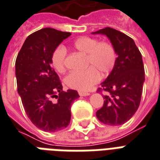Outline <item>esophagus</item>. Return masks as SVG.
<instances>
[{"label":"esophagus","mask_w":160,"mask_h":160,"mask_svg":"<svg viewBox=\"0 0 160 160\" xmlns=\"http://www.w3.org/2000/svg\"><path fill=\"white\" fill-rule=\"evenodd\" d=\"M78 93L80 96H88L90 94L89 93H88V92H83V91H79Z\"/></svg>","instance_id":"esophagus-1"}]
</instances>
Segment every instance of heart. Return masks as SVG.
Here are the masks:
<instances>
[{
	"instance_id": "obj_1",
	"label": "heart",
	"mask_w": 160,
	"mask_h": 160,
	"mask_svg": "<svg viewBox=\"0 0 160 160\" xmlns=\"http://www.w3.org/2000/svg\"><path fill=\"white\" fill-rule=\"evenodd\" d=\"M72 47L86 56L84 67L88 68L81 72H72L66 77L65 83L72 89L87 91L98 82L100 76L105 78L114 69L116 52L110 42H98L95 38L82 36L73 42ZM66 56L67 50L63 46H59L53 52L52 65L58 72L66 71Z\"/></svg>"
}]
</instances>
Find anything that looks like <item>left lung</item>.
Wrapping results in <instances>:
<instances>
[{
  "instance_id": "8db88e82",
  "label": "left lung",
  "mask_w": 160,
  "mask_h": 160,
  "mask_svg": "<svg viewBox=\"0 0 160 160\" xmlns=\"http://www.w3.org/2000/svg\"><path fill=\"white\" fill-rule=\"evenodd\" d=\"M93 33L107 36L117 55L114 69L98 89L107 93L96 116L104 124L122 125L132 117L141 101L145 81L142 55L134 40L118 30L107 27Z\"/></svg>"
}]
</instances>
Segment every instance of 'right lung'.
<instances>
[{"label":"right lung","instance_id":"obj_1","mask_svg":"<svg viewBox=\"0 0 160 160\" xmlns=\"http://www.w3.org/2000/svg\"><path fill=\"white\" fill-rule=\"evenodd\" d=\"M71 33L45 28L30 34L17 56L18 92L25 112L34 126L48 132L62 130L71 121V106L78 91L62 90L51 67L53 52ZM51 98H56L54 103Z\"/></svg>","mask_w":160,"mask_h":160}]
</instances>
